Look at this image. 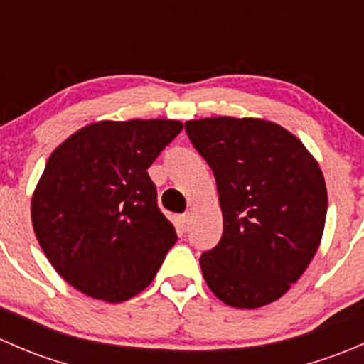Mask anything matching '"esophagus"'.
I'll return each instance as SVG.
<instances>
[{
    "label": "esophagus",
    "instance_id": "obj_1",
    "mask_svg": "<svg viewBox=\"0 0 364 364\" xmlns=\"http://www.w3.org/2000/svg\"><path fill=\"white\" fill-rule=\"evenodd\" d=\"M176 223H178V229L181 230V232H186V230H188V215H178Z\"/></svg>",
    "mask_w": 364,
    "mask_h": 364
}]
</instances>
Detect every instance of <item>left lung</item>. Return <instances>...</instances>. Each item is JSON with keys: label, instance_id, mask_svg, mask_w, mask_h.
I'll use <instances>...</instances> for the list:
<instances>
[{"label": "left lung", "instance_id": "8db88e82", "mask_svg": "<svg viewBox=\"0 0 364 364\" xmlns=\"http://www.w3.org/2000/svg\"><path fill=\"white\" fill-rule=\"evenodd\" d=\"M215 174L223 234L200 255L213 294L236 308L282 297L314 259L328 213L318 164L280 124L252 117L186 121Z\"/></svg>", "mask_w": 364, "mask_h": 364}]
</instances>
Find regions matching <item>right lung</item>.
<instances>
[{
	"mask_svg": "<svg viewBox=\"0 0 364 364\" xmlns=\"http://www.w3.org/2000/svg\"><path fill=\"white\" fill-rule=\"evenodd\" d=\"M181 130L172 119L102 121L49 156L33 193V229L77 291L121 303L151 284L178 236L148 168Z\"/></svg>",
	"mask_w": 364,
	"mask_h": 364,
	"instance_id": "obj_1",
	"label": "right lung"
}]
</instances>
